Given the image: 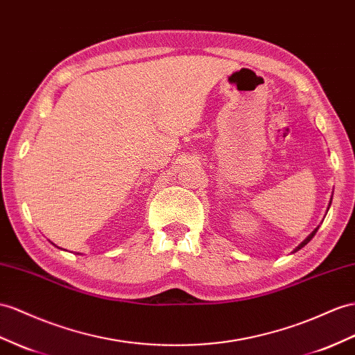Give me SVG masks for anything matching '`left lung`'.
I'll list each match as a JSON object with an SVG mask.
<instances>
[{
	"label": "left lung",
	"instance_id": "1",
	"mask_svg": "<svg viewBox=\"0 0 355 355\" xmlns=\"http://www.w3.org/2000/svg\"><path fill=\"white\" fill-rule=\"evenodd\" d=\"M330 204H331V201H330ZM329 208H330V205H329ZM316 231H318V228H316V230H313L311 235H307V239H306L304 241H302V243H300V244H298V248H295V250H294V252H297V250H300V249H302V248H304V246H306V244H307L309 241H311V240L313 239V235L316 234Z\"/></svg>",
	"mask_w": 355,
	"mask_h": 355
}]
</instances>
